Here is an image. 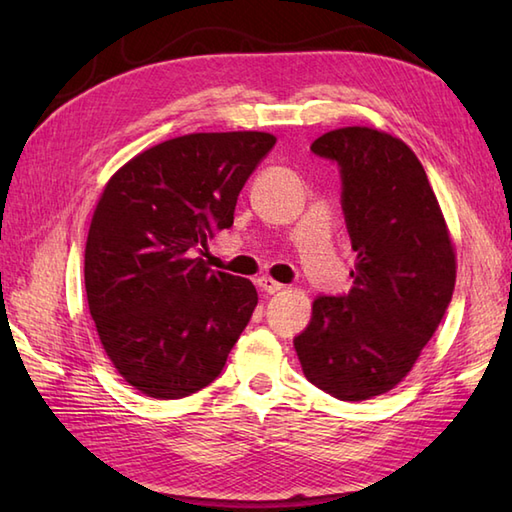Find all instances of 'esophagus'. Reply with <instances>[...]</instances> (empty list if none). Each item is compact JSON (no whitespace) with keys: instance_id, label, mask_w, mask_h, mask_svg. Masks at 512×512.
Here are the masks:
<instances>
[{"instance_id":"34e87169","label":"esophagus","mask_w":512,"mask_h":512,"mask_svg":"<svg viewBox=\"0 0 512 512\" xmlns=\"http://www.w3.org/2000/svg\"><path fill=\"white\" fill-rule=\"evenodd\" d=\"M257 286L262 288V292H266V295H275V292H279L281 286L279 281H275V279H270V277H262V279H257Z\"/></svg>"}]
</instances>
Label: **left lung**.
I'll use <instances>...</instances> for the list:
<instances>
[{
    "label": "left lung",
    "instance_id": "left-lung-1",
    "mask_svg": "<svg viewBox=\"0 0 512 512\" xmlns=\"http://www.w3.org/2000/svg\"><path fill=\"white\" fill-rule=\"evenodd\" d=\"M336 162L341 209L356 250L347 295H319L295 336L303 374L339 400L394 389L447 312L455 253L427 173L402 140L343 127L312 143Z\"/></svg>",
    "mask_w": 512,
    "mask_h": 512
}]
</instances>
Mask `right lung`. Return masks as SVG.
I'll list each match as a JSON object with an SVG mask.
<instances>
[{
	"instance_id": "right-lung-1",
	"label": "right lung",
	"mask_w": 512,
	"mask_h": 512,
	"mask_svg": "<svg viewBox=\"0 0 512 512\" xmlns=\"http://www.w3.org/2000/svg\"><path fill=\"white\" fill-rule=\"evenodd\" d=\"M275 143L264 132L171 138L107 182L85 292L107 356L143 394L173 400L211 385L248 325L255 286L193 255L233 226L239 191Z\"/></svg>"
}]
</instances>
